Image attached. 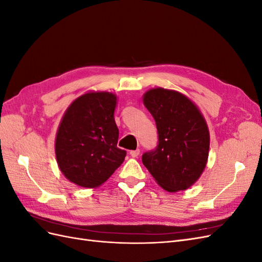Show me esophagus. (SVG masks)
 <instances>
[{"instance_id": "34e87169", "label": "esophagus", "mask_w": 262, "mask_h": 262, "mask_svg": "<svg viewBox=\"0 0 262 262\" xmlns=\"http://www.w3.org/2000/svg\"><path fill=\"white\" fill-rule=\"evenodd\" d=\"M139 154H140V149H136V150H130V155L132 156V157H138L139 156Z\"/></svg>"}]
</instances>
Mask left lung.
Wrapping results in <instances>:
<instances>
[{
	"label": "left lung",
	"instance_id": "1",
	"mask_svg": "<svg viewBox=\"0 0 262 262\" xmlns=\"http://www.w3.org/2000/svg\"><path fill=\"white\" fill-rule=\"evenodd\" d=\"M143 104L156 122L158 145L142 162L166 191L190 188L208 163L210 132L203 115L186 95L162 87L148 90Z\"/></svg>",
	"mask_w": 262,
	"mask_h": 262
}]
</instances>
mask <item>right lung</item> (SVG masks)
<instances>
[{
	"label": "right lung",
	"instance_id": "obj_1",
	"mask_svg": "<svg viewBox=\"0 0 262 262\" xmlns=\"http://www.w3.org/2000/svg\"><path fill=\"white\" fill-rule=\"evenodd\" d=\"M117 96L87 92L72 101L55 136V157L61 172L73 184L97 188L120 166L126 152L117 147Z\"/></svg>",
	"mask_w": 262,
	"mask_h": 262
}]
</instances>
